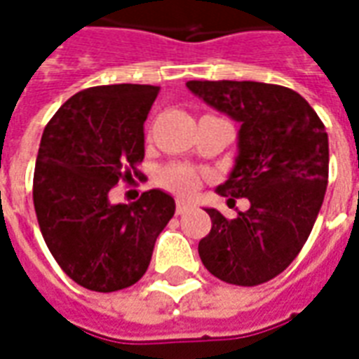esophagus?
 Instances as JSON below:
<instances>
[{"label": "esophagus", "mask_w": 359, "mask_h": 359, "mask_svg": "<svg viewBox=\"0 0 359 359\" xmlns=\"http://www.w3.org/2000/svg\"><path fill=\"white\" fill-rule=\"evenodd\" d=\"M190 208H192V203L187 202V200H177V213H179V215L187 213Z\"/></svg>", "instance_id": "34e87169"}]
</instances>
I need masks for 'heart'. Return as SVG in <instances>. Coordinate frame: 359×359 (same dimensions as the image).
Listing matches in <instances>:
<instances>
[{
    "label": "heart",
    "instance_id": "1",
    "mask_svg": "<svg viewBox=\"0 0 359 359\" xmlns=\"http://www.w3.org/2000/svg\"><path fill=\"white\" fill-rule=\"evenodd\" d=\"M159 182L161 187L169 188L177 194H192L200 187V172L188 167V165L171 163L159 171Z\"/></svg>",
    "mask_w": 359,
    "mask_h": 359
}]
</instances>
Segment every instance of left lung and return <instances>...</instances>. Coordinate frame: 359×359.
Masks as SVG:
<instances>
[{
    "label": "left lung",
    "instance_id": "left-lung-1",
    "mask_svg": "<svg viewBox=\"0 0 359 359\" xmlns=\"http://www.w3.org/2000/svg\"><path fill=\"white\" fill-rule=\"evenodd\" d=\"M188 90L241 123L238 156L217 194L248 198L226 219L217 210L198 252L211 275L256 286L280 275L300 254L329 179L325 125L298 92L252 81H190Z\"/></svg>",
    "mask_w": 359,
    "mask_h": 359
}]
</instances>
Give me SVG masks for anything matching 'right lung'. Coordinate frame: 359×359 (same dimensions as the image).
<instances>
[{
    "instance_id": "1",
    "label": "right lung",
    "mask_w": 359,
    "mask_h": 359,
    "mask_svg": "<svg viewBox=\"0 0 359 359\" xmlns=\"http://www.w3.org/2000/svg\"><path fill=\"white\" fill-rule=\"evenodd\" d=\"M157 94L149 84L86 88L43 128L32 187L38 225L59 267L88 290L138 283L175 215V200L157 188L128 205L109 203L111 188L138 175Z\"/></svg>"
}]
</instances>
